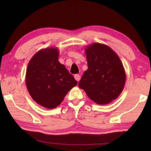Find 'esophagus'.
<instances>
[{
	"instance_id": "34e87169",
	"label": "esophagus",
	"mask_w": 151,
	"mask_h": 151,
	"mask_svg": "<svg viewBox=\"0 0 151 151\" xmlns=\"http://www.w3.org/2000/svg\"><path fill=\"white\" fill-rule=\"evenodd\" d=\"M74 76H75V80H76V81H77V82L80 81V80H81V76H80L79 75H78V74H77V75H75Z\"/></svg>"
}]
</instances>
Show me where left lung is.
<instances>
[{"mask_svg": "<svg viewBox=\"0 0 151 151\" xmlns=\"http://www.w3.org/2000/svg\"><path fill=\"white\" fill-rule=\"evenodd\" d=\"M88 68L78 86L98 104H107L123 91L126 73L117 54L106 45L93 43L85 49Z\"/></svg>", "mask_w": 151, "mask_h": 151, "instance_id": "1", "label": "left lung"}]
</instances>
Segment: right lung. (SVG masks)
Wrapping results in <instances>:
<instances>
[{"mask_svg":"<svg viewBox=\"0 0 151 151\" xmlns=\"http://www.w3.org/2000/svg\"><path fill=\"white\" fill-rule=\"evenodd\" d=\"M58 57L56 47L41 49L32 58L27 69L25 82L29 94L36 103L48 109L56 108L77 84Z\"/></svg>","mask_w":151,"mask_h":151,"instance_id":"right-lung-1","label":"right lung"}]
</instances>
